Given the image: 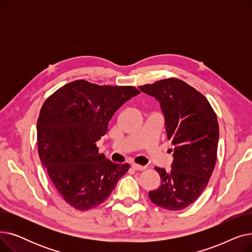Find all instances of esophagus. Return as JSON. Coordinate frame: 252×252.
Wrapping results in <instances>:
<instances>
[{
    "mask_svg": "<svg viewBox=\"0 0 252 252\" xmlns=\"http://www.w3.org/2000/svg\"><path fill=\"white\" fill-rule=\"evenodd\" d=\"M131 167H133L135 170H144L145 168H146V166H142V165H139V164H136V163L131 164Z\"/></svg>",
    "mask_w": 252,
    "mask_h": 252,
    "instance_id": "34e87169",
    "label": "esophagus"
}]
</instances>
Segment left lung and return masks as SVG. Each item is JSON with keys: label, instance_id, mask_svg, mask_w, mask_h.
<instances>
[{"label": "left lung", "instance_id": "left-lung-1", "mask_svg": "<svg viewBox=\"0 0 252 252\" xmlns=\"http://www.w3.org/2000/svg\"><path fill=\"white\" fill-rule=\"evenodd\" d=\"M139 89L159 102L167 139L174 145L171 169L155 167L161 185L149 191V198L164 209L182 210L197 200L213 175L220 136L217 115L201 93L181 79Z\"/></svg>", "mask_w": 252, "mask_h": 252}]
</instances>
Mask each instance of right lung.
<instances>
[{"instance_id":"right-lung-1","label":"right lung","mask_w":252,"mask_h":252,"mask_svg":"<svg viewBox=\"0 0 252 252\" xmlns=\"http://www.w3.org/2000/svg\"><path fill=\"white\" fill-rule=\"evenodd\" d=\"M140 94L135 87L98 86L84 79L57 90L36 123L38 156L57 192L78 210L103 203L129 168L99 153L96 143L121 106Z\"/></svg>"}]
</instances>
